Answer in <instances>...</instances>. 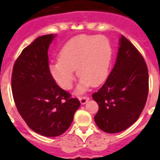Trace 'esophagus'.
Returning <instances> with one entry per match:
<instances>
[{"label": "esophagus", "mask_w": 160, "mask_h": 160, "mask_svg": "<svg viewBox=\"0 0 160 160\" xmlns=\"http://www.w3.org/2000/svg\"><path fill=\"white\" fill-rule=\"evenodd\" d=\"M89 100L90 99L88 97H80V101L81 105H85L89 101Z\"/></svg>", "instance_id": "1"}]
</instances>
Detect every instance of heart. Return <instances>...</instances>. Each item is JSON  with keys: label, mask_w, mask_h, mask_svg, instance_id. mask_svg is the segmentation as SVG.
Returning <instances> with one entry per match:
<instances>
[{"label": "heart", "mask_w": 160, "mask_h": 160, "mask_svg": "<svg viewBox=\"0 0 160 160\" xmlns=\"http://www.w3.org/2000/svg\"><path fill=\"white\" fill-rule=\"evenodd\" d=\"M112 59V47L104 36H81L70 39L60 52V60L49 65L55 81L64 90H70L75 78L80 76L76 88L82 94L90 85H101L108 76Z\"/></svg>", "instance_id": "1"}]
</instances>
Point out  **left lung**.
Here are the masks:
<instances>
[{"label": "left lung", "mask_w": 160, "mask_h": 160, "mask_svg": "<svg viewBox=\"0 0 160 160\" xmlns=\"http://www.w3.org/2000/svg\"><path fill=\"white\" fill-rule=\"evenodd\" d=\"M149 93L146 63L138 50L121 36L114 66L92 98L98 103L97 126L109 134L119 133L139 119Z\"/></svg>", "instance_id": "obj_1"}]
</instances>
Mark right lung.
<instances>
[{"mask_svg":"<svg viewBox=\"0 0 160 160\" xmlns=\"http://www.w3.org/2000/svg\"><path fill=\"white\" fill-rule=\"evenodd\" d=\"M55 36H40L24 49L11 77L13 98L21 116L34 132L46 137L65 133L80 105L56 85L49 70V46Z\"/></svg>","mask_w":160,"mask_h":160,"instance_id":"1","label":"right lung"}]
</instances>
